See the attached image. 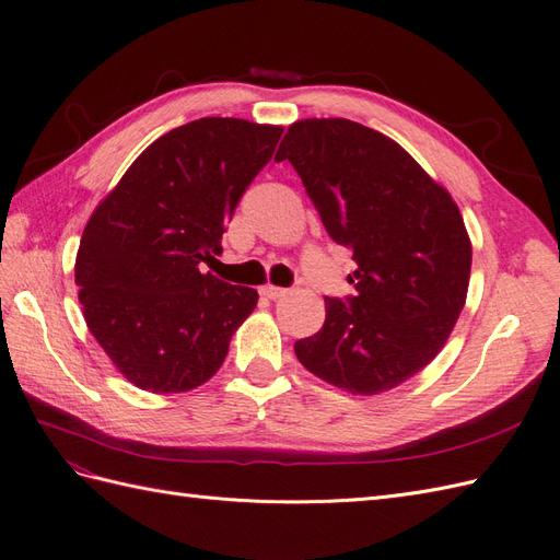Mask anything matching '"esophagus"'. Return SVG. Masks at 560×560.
I'll return each mask as SVG.
<instances>
[{
  "label": "esophagus",
  "mask_w": 560,
  "mask_h": 560,
  "mask_svg": "<svg viewBox=\"0 0 560 560\" xmlns=\"http://www.w3.org/2000/svg\"><path fill=\"white\" fill-rule=\"evenodd\" d=\"M261 294L266 296V299H280V296H284L287 294V290H282V287H276V284H266V287H261Z\"/></svg>",
  "instance_id": "esophagus-1"
}]
</instances>
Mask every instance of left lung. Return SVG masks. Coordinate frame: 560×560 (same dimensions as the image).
Here are the masks:
<instances>
[{
	"label": "left lung",
	"mask_w": 560,
	"mask_h": 560,
	"mask_svg": "<svg viewBox=\"0 0 560 560\" xmlns=\"http://www.w3.org/2000/svg\"><path fill=\"white\" fill-rule=\"evenodd\" d=\"M290 161L331 241L358 264L354 294L325 299L322 329L294 343L311 374L352 395L409 381L463 313L471 243L453 198L383 132L348 118L287 130Z\"/></svg>",
	"instance_id": "obj_1"
}]
</instances>
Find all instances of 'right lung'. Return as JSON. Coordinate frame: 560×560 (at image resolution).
Masks as SVG:
<instances>
[{"label": "right lung", "instance_id": "obj_1", "mask_svg": "<svg viewBox=\"0 0 560 560\" xmlns=\"http://www.w3.org/2000/svg\"><path fill=\"white\" fill-rule=\"evenodd\" d=\"M280 135L243 118L184 124L149 144L89 219L74 266L79 301L130 383L186 393L226 360L259 294L198 266L222 254L226 224Z\"/></svg>", "mask_w": 560, "mask_h": 560}]
</instances>
